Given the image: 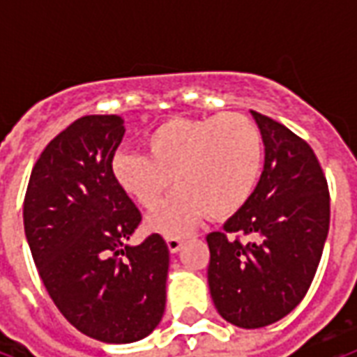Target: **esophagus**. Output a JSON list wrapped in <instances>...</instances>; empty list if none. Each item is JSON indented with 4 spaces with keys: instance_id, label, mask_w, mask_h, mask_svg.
I'll return each instance as SVG.
<instances>
[{
    "instance_id": "obj_1",
    "label": "esophagus",
    "mask_w": 357,
    "mask_h": 357,
    "mask_svg": "<svg viewBox=\"0 0 357 357\" xmlns=\"http://www.w3.org/2000/svg\"><path fill=\"white\" fill-rule=\"evenodd\" d=\"M166 243H168V248H170V252H179L181 250V247H183V241L179 239V237H168L166 239Z\"/></svg>"
}]
</instances>
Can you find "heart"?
I'll list each match as a JSON object with an SVG mask.
<instances>
[{
	"instance_id": "obj_1",
	"label": "heart",
	"mask_w": 357,
	"mask_h": 357,
	"mask_svg": "<svg viewBox=\"0 0 357 357\" xmlns=\"http://www.w3.org/2000/svg\"><path fill=\"white\" fill-rule=\"evenodd\" d=\"M143 147L147 155L116 153L110 174L143 208H153L174 179L178 191L147 218L151 231L170 237L185 235L206 214L224 220L243 208L264 158L260 130L237 112L168 120L143 137Z\"/></svg>"
}]
</instances>
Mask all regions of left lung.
Returning a JSON list of instances; mask_svg holds the SVG:
<instances>
[{
	"instance_id": "obj_1",
	"label": "left lung",
	"mask_w": 357,
	"mask_h": 357,
	"mask_svg": "<svg viewBox=\"0 0 357 357\" xmlns=\"http://www.w3.org/2000/svg\"><path fill=\"white\" fill-rule=\"evenodd\" d=\"M250 112L266 151L262 176L224 231L206 237L214 306L243 329L279 321L302 302L331 220L329 187L312 147L283 124Z\"/></svg>"
}]
</instances>
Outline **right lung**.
Listing matches in <instances>:
<instances>
[{
  "mask_svg": "<svg viewBox=\"0 0 357 357\" xmlns=\"http://www.w3.org/2000/svg\"><path fill=\"white\" fill-rule=\"evenodd\" d=\"M124 120L82 116L43 149L24 197V233L38 273L66 321L128 344L151 335L166 306L170 252L158 233L126 245L141 212L110 174Z\"/></svg>",
  "mask_w": 357,
  "mask_h": 357,
  "instance_id": "add662e5",
  "label": "right lung"
}]
</instances>
